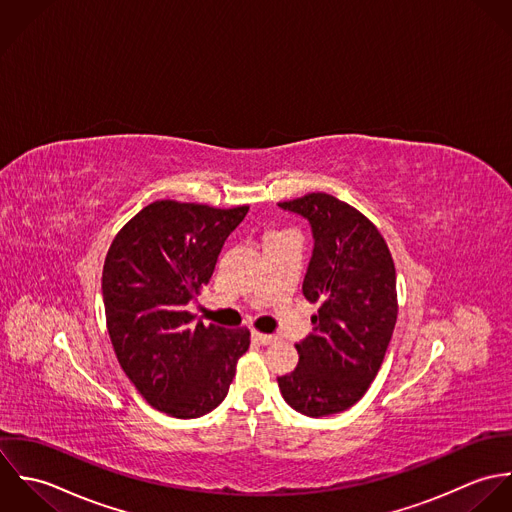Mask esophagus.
<instances>
[{
    "label": "esophagus",
    "mask_w": 512,
    "mask_h": 512,
    "mask_svg": "<svg viewBox=\"0 0 512 512\" xmlns=\"http://www.w3.org/2000/svg\"><path fill=\"white\" fill-rule=\"evenodd\" d=\"M253 340H255L257 344L267 346V344L277 342V340H279V336H275V334H263V332H253Z\"/></svg>",
    "instance_id": "34e87169"
}]
</instances>
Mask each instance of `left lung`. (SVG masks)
<instances>
[{"instance_id": "obj_1", "label": "left lung", "mask_w": 512, "mask_h": 512, "mask_svg": "<svg viewBox=\"0 0 512 512\" xmlns=\"http://www.w3.org/2000/svg\"><path fill=\"white\" fill-rule=\"evenodd\" d=\"M279 207L312 229L303 295L318 303L314 332L297 344L299 366L277 378L285 402L308 417L352 408L374 382L398 318L396 267L376 229L352 205L307 194Z\"/></svg>"}]
</instances>
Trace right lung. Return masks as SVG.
<instances>
[{"instance_id":"1","label":"right lung","mask_w":512,"mask_h":512,"mask_svg":"<svg viewBox=\"0 0 512 512\" xmlns=\"http://www.w3.org/2000/svg\"><path fill=\"white\" fill-rule=\"evenodd\" d=\"M247 211L160 200L138 211L106 253L104 314L116 358L140 396L172 417L217 408L249 348L247 328L192 324L188 312Z\"/></svg>"}]
</instances>
